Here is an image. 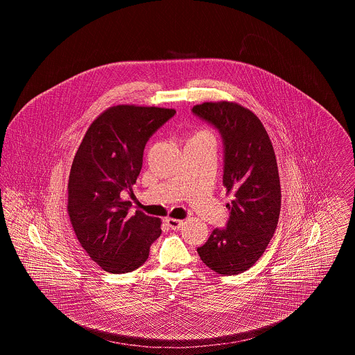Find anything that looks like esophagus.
Returning a JSON list of instances; mask_svg holds the SVG:
<instances>
[{
  "instance_id": "34e87169",
  "label": "esophagus",
  "mask_w": 355,
  "mask_h": 355,
  "mask_svg": "<svg viewBox=\"0 0 355 355\" xmlns=\"http://www.w3.org/2000/svg\"><path fill=\"white\" fill-rule=\"evenodd\" d=\"M166 223H168L170 229H173V230H178L184 226V220H175V218H168Z\"/></svg>"
}]
</instances>
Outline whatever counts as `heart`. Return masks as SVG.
<instances>
[{
    "mask_svg": "<svg viewBox=\"0 0 355 355\" xmlns=\"http://www.w3.org/2000/svg\"><path fill=\"white\" fill-rule=\"evenodd\" d=\"M197 135H211L207 130H200V132H197V133H194V135H191V137H197Z\"/></svg>",
    "mask_w": 355,
    "mask_h": 355,
    "instance_id": "1",
    "label": "heart"
}]
</instances>
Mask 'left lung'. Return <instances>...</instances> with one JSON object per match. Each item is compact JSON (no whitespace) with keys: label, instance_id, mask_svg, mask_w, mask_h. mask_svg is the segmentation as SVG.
Masks as SVG:
<instances>
[{"label":"left lung","instance_id":"obj_1","mask_svg":"<svg viewBox=\"0 0 355 355\" xmlns=\"http://www.w3.org/2000/svg\"><path fill=\"white\" fill-rule=\"evenodd\" d=\"M193 113L214 125L223 138L226 229H216L197 249L203 263L222 275L250 269L266 250L281 210V185L270 138L252 110L236 102H203Z\"/></svg>","mask_w":355,"mask_h":355}]
</instances>
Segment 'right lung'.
<instances>
[{"instance_id":"right-lung-1","label":"right lung","mask_w":355,"mask_h":355,"mask_svg":"<svg viewBox=\"0 0 355 355\" xmlns=\"http://www.w3.org/2000/svg\"><path fill=\"white\" fill-rule=\"evenodd\" d=\"M174 114L157 106H112L92 122L74 155L69 217L85 252L105 271L138 269L161 236V220L141 210L130 216L122 193L137 181L148 139Z\"/></svg>"}]
</instances>
